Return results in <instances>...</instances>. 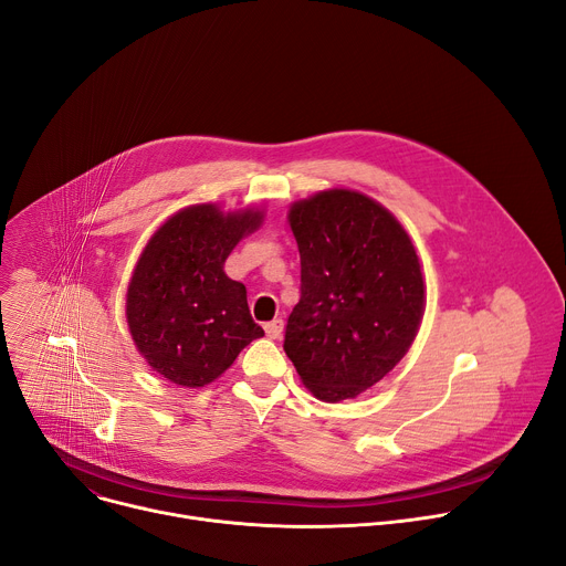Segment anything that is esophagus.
<instances>
[{"label": "esophagus", "mask_w": 566, "mask_h": 566, "mask_svg": "<svg viewBox=\"0 0 566 566\" xmlns=\"http://www.w3.org/2000/svg\"><path fill=\"white\" fill-rule=\"evenodd\" d=\"M265 333H268V337L279 339L281 333H283V319H272V322H268V324H265Z\"/></svg>", "instance_id": "34e87169"}]
</instances>
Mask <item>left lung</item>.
Wrapping results in <instances>:
<instances>
[{
  "mask_svg": "<svg viewBox=\"0 0 566 566\" xmlns=\"http://www.w3.org/2000/svg\"><path fill=\"white\" fill-rule=\"evenodd\" d=\"M287 220L301 298L283 349L317 399H354L415 342L426 303L417 251L392 212L354 190L296 201Z\"/></svg>",
  "mask_w": 566,
  "mask_h": 566,
  "instance_id": "obj_1",
  "label": "left lung"
}]
</instances>
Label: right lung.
I'll use <instances>...</instances> for the list:
<instances>
[{"mask_svg": "<svg viewBox=\"0 0 566 566\" xmlns=\"http://www.w3.org/2000/svg\"><path fill=\"white\" fill-rule=\"evenodd\" d=\"M263 222L260 210L222 212L188 206L147 242L126 292V322L154 371L181 387L222 376L263 337L247 306V287L224 274L235 244Z\"/></svg>", "mask_w": 566, "mask_h": 566, "instance_id": "add662e5", "label": "right lung"}]
</instances>
